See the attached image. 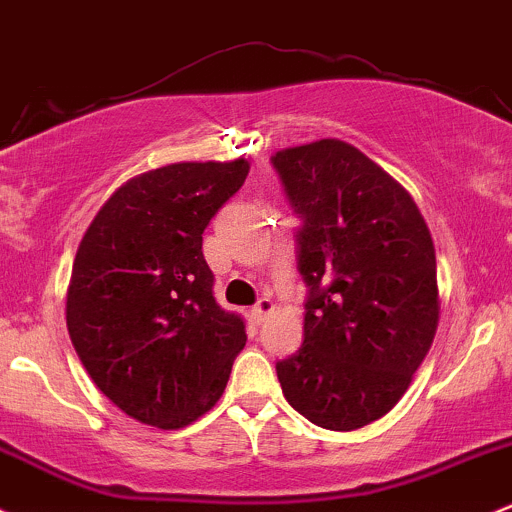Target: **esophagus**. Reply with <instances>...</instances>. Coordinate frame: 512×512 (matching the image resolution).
I'll use <instances>...</instances> for the list:
<instances>
[{"instance_id": "1", "label": "esophagus", "mask_w": 512, "mask_h": 512, "mask_svg": "<svg viewBox=\"0 0 512 512\" xmlns=\"http://www.w3.org/2000/svg\"><path fill=\"white\" fill-rule=\"evenodd\" d=\"M272 308H274V303L269 301L267 296H262V299L257 301L255 306H252V318H255L257 323H262V320H265V316H267L269 311H272Z\"/></svg>"}]
</instances>
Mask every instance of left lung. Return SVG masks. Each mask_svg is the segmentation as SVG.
<instances>
[{"instance_id":"obj_1","label":"left lung","mask_w":512,"mask_h":512,"mask_svg":"<svg viewBox=\"0 0 512 512\" xmlns=\"http://www.w3.org/2000/svg\"><path fill=\"white\" fill-rule=\"evenodd\" d=\"M301 218L308 286L303 345L279 359L294 411L325 430H357L398 403L440 320L435 245L411 194L342 140L272 157Z\"/></svg>"}]
</instances>
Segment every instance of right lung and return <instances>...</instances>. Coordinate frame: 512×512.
<instances>
[{
	"instance_id": "add662e5",
	"label": "right lung",
	"mask_w": 512,
	"mask_h": 512,
	"mask_svg": "<svg viewBox=\"0 0 512 512\" xmlns=\"http://www.w3.org/2000/svg\"><path fill=\"white\" fill-rule=\"evenodd\" d=\"M250 165L177 162L133 177L89 223L67 286V330L99 391L177 430L216 406L245 323L213 299L201 233Z\"/></svg>"
}]
</instances>
